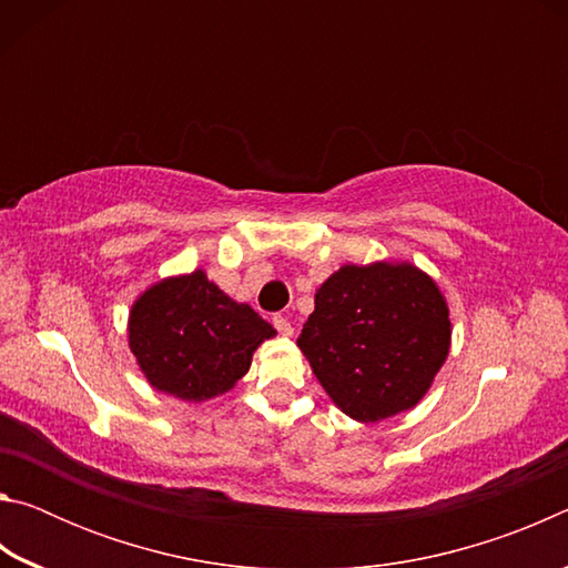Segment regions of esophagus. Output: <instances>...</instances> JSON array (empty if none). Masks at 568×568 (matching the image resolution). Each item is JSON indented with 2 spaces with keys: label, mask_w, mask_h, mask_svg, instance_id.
<instances>
[{
  "label": "esophagus",
  "mask_w": 568,
  "mask_h": 568,
  "mask_svg": "<svg viewBox=\"0 0 568 568\" xmlns=\"http://www.w3.org/2000/svg\"><path fill=\"white\" fill-rule=\"evenodd\" d=\"M273 325H275L277 333H281V335H293V325H291V321L285 318V315H275Z\"/></svg>",
  "instance_id": "esophagus-1"
}]
</instances>
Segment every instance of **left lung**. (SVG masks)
I'll list each match as a JSON object with an SVG mask.
<instances>
[{
  "label": "left lung",
  "mask_w": 568,
  "mask_h": 568,
  "mask_svg": "<svg viewBox=\"0 0 568 568\" xmlns=\"http://www.w3.org/2000/svg\"><path fill=\"white\" fill-rule=\"evenodd\" d=\"M297 348L345 416H398L418 406L448 358V303L410 263L343 265L315 293Z\"/></svg>",
  "instance_id": "1"
}]
</instances>
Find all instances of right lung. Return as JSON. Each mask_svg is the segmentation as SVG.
<instances>
[{
	"mask_svg": "<svg viewBox=\"0 0 568 568\" xmlns=\"http://www.w3.org/2000/svg\"><path fill=\"white\" fill-rule=\"evenodd\" d=\"M273 335L271 323L225 295L205 271L150 285L128 321L130 351L150 386L187 403L227 393Z\"/></svg>",
	"mask_w": 568,
	"mask_h": 568,
	"instance_id": "right-lung-1",
	"label": "right lung"
}]
</instances>
